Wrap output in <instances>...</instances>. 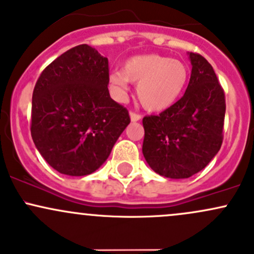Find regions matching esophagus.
I'll return each mask as SVG.
<instances>
[{
    "instance_id": "1",
    "label": "esophagus",
    "mask_w": 254,
    "mask_h": 254,
    "mask_svg": "<svg viewBox=\"0 0 254 254\" xmlns=\"http://www.w3.org/2000/svg\"><path fill=\"white\" fill-rule=\"evenodd\" d=\"M129 116H130V121L132 122H137L142 119V115L137 114V112H133V111L129 112Z\"/></svg>"
}]
</instances>
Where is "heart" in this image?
I'll return each instance as SVG.
<instances>
[{
	"instance_id": "heart-1",
	"label": "heart",
	"mask_w": 254,
	"mask_h": 254,
	"mask_svg": "<svg viewBox=\"0 0 254 254\" xmlns=\"http://www.w3.org/2000/svg\"><path fill=\"white\" fill-rule=\"evenodd\" d=\"M187 77V67L182 62L161 55H142L127 60L122 73H112L110 82L119 93L127 90V80L138 84L140 105L149 111H160L177 100Z\"/></svg>"
}]
</instances>
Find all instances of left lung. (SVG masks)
<instances>
[{"label": "left lung", "instance_id": "1", "mask_svg": "<svg viewBox=\"0 0 254 254\" xmlns=\"http://www.w3.org/2000/svg\"><path fill=\"white\" fill-rule=\"evenodd\" d=\"M192 73L184 96L159 115L143 119V155L169 179H188L210 163L223 144L224 89L213 67L190 52Z\"/></svg>", "mask_w": 254, "mask_h": 254}]
</instances>
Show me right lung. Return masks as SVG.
<instances>
[{
  "instance_id": "add662e5",
  "label": "right lung",
  "mask_w": 254,
  "mask_h": 254,
  "mask_svg": "<svg viewBox=\"0 0 254 254\" xmlns=\"http://www.w3.org/2000/svg\"><path fill=\"white\" fill-rule=\"evenodd\" d=\"M109 60L83 44L41 72L31 101L30 132L46 163L60 174L85 176L109 158L130 122L110 98Z\"/></svg>"
}]
</instances>
